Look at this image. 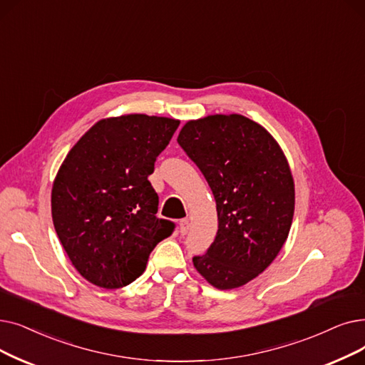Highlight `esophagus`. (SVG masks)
<instances>
[{
    "label": "esophagus",
    "instance_id": "34e87169",
    "mask_svg": "<svg viewBox=\"0 0 365 365\" xmlns=\"http://www.w3.org/2000/svg\"><path fill=\"white\" fill-rule=\"evenodd\" d=\"M189 227H191V224H189V219H182V220L179 222V230H180V234H182V235L187 234Z\"/></svg>",
    "mask_w": 365,
    "mask_h": 365
}]
</instances>
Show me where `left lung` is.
Returning <instances> with one entry per match:
<instances>
[{
	"mask_svg": "<svg viewBox=\"0 0 365 365\" xmlns=\"http://www.w3.org/2000/svg\"><path fill=\"white\" fill-rule=\"evenodd\" d=\"M178 143L207 180L217 210L215 242L192 262L215 288H239L288 239L295 194L287 158L267 130L242 115L187 122Z\"/></svg>",
	"mask_w": 365,
	"mask_h": 365,
	"instance_id": "8db88e82",
	"label": "left lung"
}]
</instances>
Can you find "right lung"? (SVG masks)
Returning a JSON list of instances; mask_svg holds the SVG:
<instances>
[{
    "label": "right lung",
    "mask_w": 365,
    "mask_h": 365,
    "mask_svg": "<svg viewBox=\"0 0 365 365\" xmlns=\"http://www.w3.org/2000/svg\"><path fill=\"white\" fill-rule=\"evenodd\" d=\"M179 123L148 115L103 119L62 163L52 189L55 231L76 270L97 287L134 282L176 228L156 216L148 178Z\"/></svg>",
    "instance_id": "right-lung-1"
}]
</instances>
